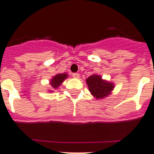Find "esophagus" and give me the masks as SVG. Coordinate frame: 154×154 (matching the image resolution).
<instances>
[{"mask_svg": "<svg viewBox=\"0 0 154 154\" xmlns=\"http://www.w3.org/2000/svg\"><path fill=\"white\" fill-rule=\"evenodd\" d=\"M72 77H75V78H79L80 77V74L77 73V72H74V73H72Z\"/></svg>", "mask_w": 154, "mask_h": 154, "instance_id": "esophagus-1", "label": "esophagus"}]
</instances>
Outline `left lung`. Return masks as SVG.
Returning <instances> with one entry per match:
<instances>
[{
  "label": "left lung",
  "instance_id": "1",
  "mask_svg": "<svg viewBox=\"0 0 154 154\" xmlns=\"http://www.w3.org/2000/svg\"><path fill=\"white\" fill-rule=\"evenodd\" d=\"M89 91L91 92L94 97L96 99H102L110 94L113 89L112 83L107 82L102 80V78L98 75H91L86 79Z\"/></svg>",
  "mask_w": 154,
  "mask_h": 154
}]
</instances>
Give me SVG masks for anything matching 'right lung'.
I'll return each instance as SVG.
<instances>
[{"instance_id": "add662e5", "label": "right lung", "mask_w": 154, "mask_h": 154, "mask_svg": "<svg viewBox=\"0 0 154 154\" xmlns=\"http://www.w3.org/2000/svg\"><path fill=\"white\" fill-rule=\"evenodd\" d=\"M68 77V75L66 73L57 74L56 76H54V77L52 78V80L50 82H51V87L56 89L58 86L61 85V83L64 81V79H66V77Z\"/></svg>"}]
</instances>
